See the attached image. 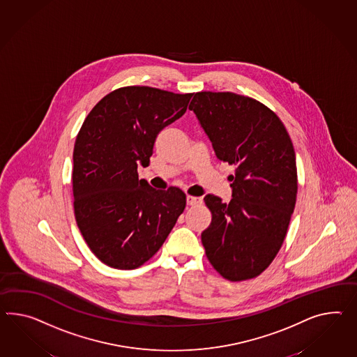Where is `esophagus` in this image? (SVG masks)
Wrapping results in <instances>:
<instances>
[{"mask_svg":"<svg viewBox=\"0 0 357 357\" xmlns=\"http://www.w3.org/2000/svg\"><path fill=\"white\" fill-rule=\"evenodd\" d=\"M186 203H188V206H198V204H201L202 203V198L188 195V197H186Z\"/></svg>","mask_w":357,"mask_h":357,"instance_id":"esophagus-1","label":"esophagus"}]
</instances>
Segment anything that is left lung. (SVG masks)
I'll use <instances>...</instances> for the list:
<instances>
[{"label": "left lung", "instance_id": "left-lung-1", "mask_svg": "<svg viewBox=\"0 0 357 357\" xmlns=\"http://www.w3.org/2000/svg\"><path fill=\"white\" fill-rule=\"evenodd\" d=\"M194 111L216 156L234 165L233 199L208 194L210 227L202 233L206 256L225 280L261 275L284 243L291 220L298 172L293 142L273 111L251 97L198 92Z\"/></svg>", "mask_w": 357, "mask_h": 357}]
</instances>
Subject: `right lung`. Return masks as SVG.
<instances>
[{
  "mask_svg": "<svg viewBox=\"0 0 357 357\" xmlns=\"http://www.w3.org/2000/svg\"><path fill=\"white\" fill-rule=\"evenodd\" d=\"M194 93L130 85L106 94L84 120L73 147V212L102 263L136 269L159 251L186 206L185 192L138 178L156 136L181 118Z\"/></svg>",
  "mask_w": 357,
  "mask_h": 357,
  "instance_id": "add662e5",
  "label": "right lung"
}]
</instances>
